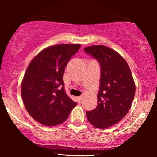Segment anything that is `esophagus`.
Wrapping results in <instances>:
<instances>
[{"instance_id": "1", "label": "esophagus", "mask_w": 157, "mask_h": 157, "mask_svg": "<svg viewBox=\"0 0 157 157\" xmlns=\"http://www.w3.org/2000/svg\"><path fill=\"white\" fill-rule=\"evenodd\" d=\"M78 100L79 101H81V100H82V96H79V97H78Z\"/></svg>"}]
</instances>
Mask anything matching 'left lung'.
<instances>
[{"label":"left lung","mask_w":157,"mask_h":157,"mask_svg":"<svg viewBox=\"0 0 157 157\" xmlns=\"http://www.w3.org/2000/svg\"><path fill=\"white\" fill-rule=\"evenodd\" d=\"M101 67L99 91L96 109L86 111L94 126L106 128L118 123L129 111L135 94V83L128 63L117 51L104 46L84 48Z\"/></svg>","instance_id":"obj_1"}]
</instances>
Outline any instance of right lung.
<instances>
[{
    "label": "right lung",
    "mask_w": 157,
    "mask_h": 157,
    "mask_svg": "<svg viewBox=\"0 0 157 157\" xmlns=\"http://www.w3.org/2000/svg\"><path fill=\"white\" fill-rule=\"evenodd\" d=\"M80 44H59L40 51L28 66L21 96L30 116L45 126L62 124L77 103L65 92L64 70Z\"/></svg>",
    "instance_id": "add662e5"
}]
</instances>
